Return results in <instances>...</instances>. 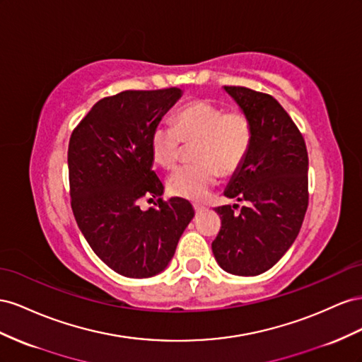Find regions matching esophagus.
Returning <instances> with one entry per match:
<instances>
[{"label":"esophagus","instance_id":"1","mask_svg":"<svg viewBox=\"0 0 362 362\" xmlns=\"http://www.w3.org/2000/svg\"><path fill=\"white\" fill-rule=\"evenodd\" d=\"M206 208L203 204H199V203H195L194 204V211H195V214H200V212H203Z\"/></svg>","mask_w":362,"mask_h":362}]
</instances>
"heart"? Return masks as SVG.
<instances>
[{
	"mask_svg": "<svg viewBox=\"0 0 362 362\" xmlns=\"http://www.w3.org/2000/svg\"><path fill=\"white\" fill-rule=\"evenodd\" d=\"M174 126L158 124L150 138L154 162L171 170L177 163L182 144H192L191 165L175 170L168 191L175 197L200 202L209 195L220 177L238 171L253 144L250 115L241 107L224 109L209 100H195L174 115Z\"/></svg>",
	"mask_w": 362,
	"mask_h": 362,
	"instance_id": "b5f03b06",
	"label": "heart"
}]
</instances>
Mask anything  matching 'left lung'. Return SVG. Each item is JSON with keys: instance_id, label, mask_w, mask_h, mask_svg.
Returning <instances> with one entry per match:
<instances>
[{"instance_id": "obj_1", "label": "left lung", "mask_w": 362, "mask_h": 362, "mask_svg": "<svg viewBox=\"0 0 362 362\" xmlns=\"http://www.w3.org/2000/svg\"><path fill=\"white\" fill-rule=\"evenodd\" d=\"M224 89L250 115L253 144L224 191L247 204L215 208L221 227L212 252L227 273L256 276L270 270L300 232L309 200L308 151L276 98L244 86Z\"/></svg>"}]
</instances>
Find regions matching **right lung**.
I'll list each match as a JSON object with an SVG mask.
<instances>
[{"mask_svg":"<svg viewBox=\"0 0 362 362\" xmlns=\"http://www.w3.org/2000/svg\"><path fill=\"white\" fill-rule=\"evenodd\" d=\"M180 95L168 88L105 97L71 133L72 214L94 253L126 277L160 273L194 216L188 200L160 197L163 185L151 168V133ZM142 198H158L157 208L142 211Z\"/></svg>","mask_w":362,"mask_h":362,"instance_id":"obj_1","label":"right lung"}]
</instances>
